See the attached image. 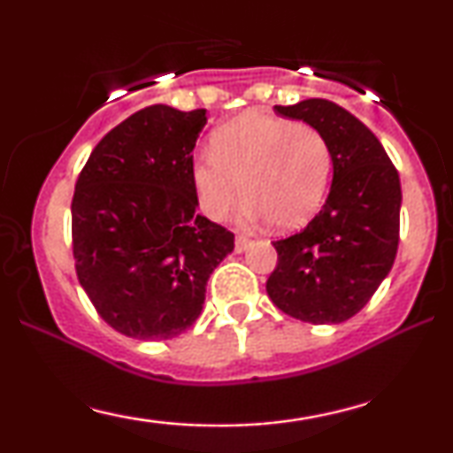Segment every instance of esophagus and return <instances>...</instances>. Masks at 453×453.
<instances>
[{"label":"esophagus","instance_id":"1","mask_svg":"<svg viewBox=\"0 0 453 453\" xmlns=\"http://www.w3.org/2000/svg\"><path fill=\"white\" fill-rule=\"evenodd\" d=\"M251 238H249V236H242V234H241V236H236V253H242V251H247V249L249 247H251Z\"/></svg>","mask_w":453,"mask_h":453}]
</instances>
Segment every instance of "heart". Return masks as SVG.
<instances>
[{"label": "heart", "instance_id": "obj_1", "mask_svg": "<svg viewBox=\"0 0 453 453\" xmlns=\"http://www.w3.org/2000/svg\"><path fill=\"white\" fill-rule=\"evenodd\" d=\"M330 173V147L315 127L247 112L212 136L211 155L196 159L191 179L211 219H227L244 191L249 219L292 230L321 209Z\"/></svg>", "mask_w": 453, "mask_h": 453}]
</instances>
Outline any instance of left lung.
Listing matches in <instances>:
<instances>
[{
    "mask_svg": "<svg viewBox=\"0 0 453 453\" xmlns=\"http://www.w3.org/2000/svg\"><path fill=\"white\" fill-rule=\"evenodd\" d=\"M326 138L332 185L309 226L273 242L279 264L266 292L283 313L309 324H341L372 298L398 251L403 191L375 134L349 111L311 97L274 106Z\"/></svg>",
    "mask_w": 453,
    "mask_h": 453,
    "instance_id": "1",
    "label": "left lung"
}]
</instances>
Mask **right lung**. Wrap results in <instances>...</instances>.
<instances>
[{
  "label": "right lung",
  "mask_w": 453,
  "mask_h": 453,
  "mask_svg": "<svg viewBox=\"0 0 453 453\" xmlns=\"http://www.w3.org/2000/svg\"><path fill=\"white\" fill-rule=\"evenodd\" d=\"M206 111L153 104L91 150L72 200L76 274L121 334L164 341L194 326L234 234L197 215L191 179Z\"/></svg>",
  "instance_id": "right-lung-1"
}]
</instances>
